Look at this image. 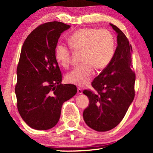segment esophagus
Listing matches in <instances>:
<instances>
[{
  "label": "esophagus",
  "mask_w": 153,
  "mask_h": 153,
  "mask_svg": "<svg viewBox=\"0 0 153 153\" xmlns=\"http://www.w3.org/2000/svg\"><path fill=\"white\" fill-rule=\"evenodd\" d=\"M77 93H78L79 94H82V90L80 88H77Z\"/></svg>",
  "instance_id": "34e87169"
}]
</instances>
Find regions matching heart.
Masks as SVG:
<instances>
[{
	"label": "heart",
	"mask_w": 153,
	"mask_h": 153,
	"mask_svg": "<svg viewBox=\"0 0 153 153\" xmlns=\"http://www.w3.org/2000/svg\"><path fill=\"white\" fill-rule=\"evenodd\" d=\"M69 47L76 53L81 52L83 63L66 75L67 82L85 86L91 80L94 68L105 69L111 63L115 53V43L113 33L106 29L93 27L82 28L67 38ZM56 61L64 67L70 63L71 51L63 43L55 46Z\"/></svg>",
	"instance_id": "1"
}]
</instances>
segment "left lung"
<instances>
[{"label":"left lung","mask_w":153,"mask_h":153,"mask_svg":"<svg viewBox=\"0 0 153 153\" xmlns=\"http://www.w3.org/2000/svg\"><path fill=\"white\" fill-rule=\"evenodd\" d=\"M117 33V46L111 63L92 82L98 92L83 93L89 99V105L83 112L85 123L97 131L115 128L125 116L132 102L135 92V74L131 70L132 48L122 31L110 24Z\"/></svg>","instance_id":"8db88e82"}]
</instances>
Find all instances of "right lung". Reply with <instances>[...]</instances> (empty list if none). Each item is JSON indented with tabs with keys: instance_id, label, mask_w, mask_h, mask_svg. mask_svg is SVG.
<instances>
[{
	"instance_id": "add662e5",
	"label": "right lung",
	"mask_w": 153,
	"mask_h": 153,
	"mask_svg": "<svg viewBox=\"0 0 153 153\" xmlns=\"http://www.w3.org/2000/svg\"><path fill=\"white\" fill-rule=\"evenodd\" d=\"M62 22L46 23L25 39L17 68V108L25 123L38 130L58 123L63 102L77 93L73 84H62L55 49L61 33L70 28Z\"/></svg>"
}]
</instances>
